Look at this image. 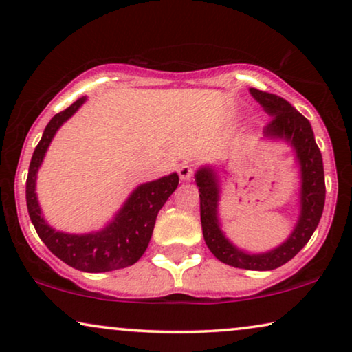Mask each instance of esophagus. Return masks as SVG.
<instances>
[{
    "instance_id": "1",
    "label": "esophagus",
    "mask_w": 352,
    "mask_h": 352,
    "mask_svg": "<svg viewBox=\"0 0 352 352\" xmlns=\"http://www.w3.org/2000/svg\"><path fill=\"white\" fill-rule=\"evenodd\" d=\"M195 173V168L194 165H190V163H182V165L177 168V175H179V177L182 181H189L192 176H194Z\"/></svg>"
}]
</instances>
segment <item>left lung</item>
<instances>
[{
  "label": "left lung",
  "instance_id": "left-lung-1",
  "mask_svg": "<svg viewBox=\"0 0 352 352\" xmlns=\"http://www.w3.org/2000/svg\"><path fill=\"white\" fill-rule=\"evenodd\" d=\"M253 98L271 115L266 124V136L285 138L296 148L301 163V216L290 239L280 247L263 254H248L235 248L221 232L216 208H218V184L216 176L208 168L195 175L200 192V221L206 247L219 261L232 267L250 271H271L283 266L301 252L314 234L325 205V177L322 153L317 147L311 123L292 104L276 94L250 88Z\"/></svg>",
  "mask_w": 352,
  "mask_h": 352
}]
</instances>
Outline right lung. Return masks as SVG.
Returning a JSON list of instances; mask_svg holds the SVG:
<instances>
[{
    "label": "right lung",
    "instance_id": "obj_1",
    "mask_svg": "<svg viewBox=\"0 0 352 352\" xmlns=\"http://www.w3.org/2000/svg\"><path fill=\"white\" fill-rule=\"evenodd\" d=\"M85 98H81L62 112L56 113L47 123L41 141L33 152L27 176V208L36 234L52 254L69 266L85 272H107L131 266L146 252L151 242L158 211L170 199L179 184V176L173 173L162 179L139 186L133 192L122 211L100 232L70 235L56 232L41 218L40 205L35 194L36 173L51 139L62 123L74 115Z\"/></svg>",
    "mask_w": 352,
    "mask_h": 352
}]
</instances>
